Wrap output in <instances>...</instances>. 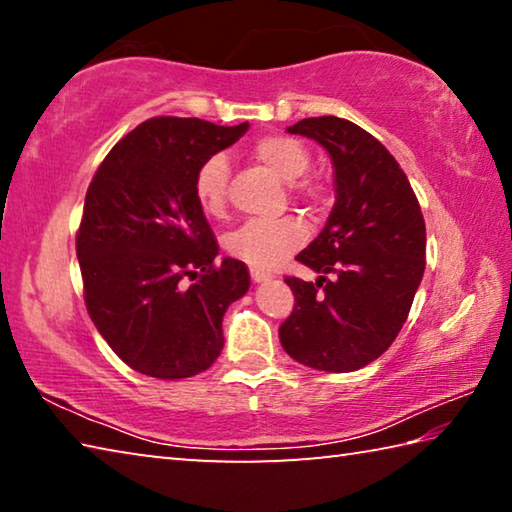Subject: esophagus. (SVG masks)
<instances>
[{"instance_id":"34e87169","label":"esophagus","mask_w":512,"mask_h":512,"mask_svg":"<svg viewBox=\"0 0 512 512\" xmlns=\"http://www.w3.org/2000/svg\"><path fill=\"white\" fill-rule=\"evenodd\" d=\"M250 277H253L255 282H264V280H268V277H271V273L259 271V268H250Z\"/></svg>"}]
</instances>
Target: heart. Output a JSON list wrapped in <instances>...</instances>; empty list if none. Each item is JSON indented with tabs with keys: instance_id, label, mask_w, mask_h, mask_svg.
<instances>
[{
	"instance_id": "heart-1",
	"label": "heart",
	"mask_w": 512,
	"mask_h": 512,
	"mask_svg": "<svg viewBox=\"0 0 512 512\" xmlns=\"http://www.w3.org/2000/svg\"><path fill=\"white\" fill-rule=\"evenodd\" d=\"M255 160L266 169L277 173L282 180L292 183L309 169V151L296 137L264 135L253 144ZM228 178L230 164L223 153H212L198 164L194 173V196L201 210L210 216H223L228 207ZM293 192L307 198L320 194V185L314 180H297ZM307 239V225L298 216H280V219H253L241 223L223 239L225 250L255 268H273Z\"/></svg>"
}]
</instances>
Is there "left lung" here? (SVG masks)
Wrapping results in <instances>:
<instances>
[{
	"mask_svg": "<svg viewBox=\"0 0 512 512\" xmlns=\"http://www.w3.org/2000/svg\"><path fill=\"white\" fill-rule=\"evenodd\" d=\"M287 131L329 153L336 203L296 257L318 280H284L296 305L280 325V343L302 366L352 372L391 348L409 316L427 255L420 203L386 146L352 121L309 117Z\"/></svg>",
	"mask_w": 512,
	"mask_h": 512,
	"instance_id": "left-lung-1",
	"label": "left lung"
}]
</instances>
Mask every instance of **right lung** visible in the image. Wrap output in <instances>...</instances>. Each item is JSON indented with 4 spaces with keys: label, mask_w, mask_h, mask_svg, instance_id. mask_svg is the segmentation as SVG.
Listing matches in <instances>:
<instances>
[{
    "label": "right lung",
    "mask_w": 512,
    "mask_h": 512,
    "mask_svg": "<svg viewBox=\"0 0 512 512\" xmlns=\"http://www.w3.org/2000/svg\"><path fill=\"white\" fill-rule=\"evenodd\" d=\"M248 131L203 119L153 117L112 146L85 194L76 232L85 307L133 370L194 377L223 348V314L250 287L248 266L225 257L194 196L207 155Z\"/></svg>",
    "instance_id": "1"
}]
</instances>
